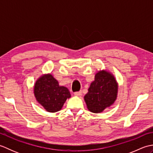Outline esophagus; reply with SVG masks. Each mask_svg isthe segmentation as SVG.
<instances>
[{"label": "esophagus", "instance_id": "1", "mask_svg": "<svg viewBox=\"0 0 153 153\" xmlns=\"http://www.w3.org/2000/svg\"><path fill=\"white\" fill-rule=\"evenodd\" d=\"M82 92L81 91H77V92H75L74 93V95H76V96H78V97H79V96H81L82 95Z\"/></svg>", "mask_w": 153, "mask_h": 153}]
</instances>
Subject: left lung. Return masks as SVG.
I'll list each match as a JSON object with an SVG mask.
<instances>
[{"label":"left lung","mask_w":153,"mask_h":153,"mask_svg":"<svg viewBox=\"0 0 153 153\" xmlns=\"http://www.w3.org/2000/svg\"><path fill=\"white\" fill-rule=\"evenodd\" d=\"M118 83L112 75L102 70L95 74V81L91 83L88 93L84 97L91 112H102L114 102L118 93Z\"/></svg>","instance_id":"left-lung-1"}]
</instances>
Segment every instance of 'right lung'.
<instances>
[{
	"label": "right lung",
	"instance_id": "add662e5",
	"mask_svg": "<svg viewBox=\"0 0 153 153\" xmlns=\"http://www.w3.org/2000/svg\"><path fill=\"white\" fill-rule=\"evenodd\" d=\"M34 95L38 102L50 112L59 111L66 99L71 97L68 88L60 86L51 74L43 75L37 80Z\"/></svg>",
	"mask_w": 153,
	"mask_h": 153
}]
</instances>
